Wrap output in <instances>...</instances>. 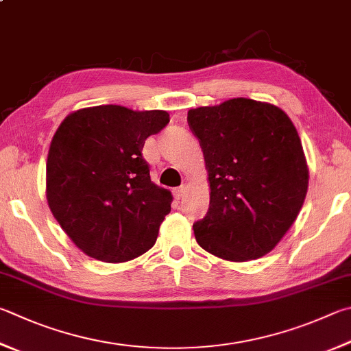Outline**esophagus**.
I'll use <instances>...</instances> for the list:
<instances>
[{
	"mask_svg": "<svg viewBox=\"0 0 351 351\" xmlns=\"http://www.w3.org/2000/svg\"><path fill=\"white\" fill-rule=\"evenodd\" d=\"M184 193H186V189H184V187H178V189L173 190V196L176 197V199H181Z\"/></svg>",
	"mask_w": 351,
	"mask_h": 351,
	"instance_id": "obj_1",
	"label": "esophagus"
}]
</instances>
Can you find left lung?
<instances>
[{
    "label": "left lung",
    "mask_w": 351,
    "mask_h": 351,
    "mask_svg": "<svg viewBox=\"0 0 351 351\" xmlns=\"http://www.w3.org/2000/svg\"><path fill=\"white\" fill-rule=\"evenodd\" d=\"M210 181V206L193 224L197 244L222 259H258L295 222L308 170L295 125L279 107L233 98L189 110Z\"/></svg>",
    "instance_id": "8db88e82"
}]
</instances>
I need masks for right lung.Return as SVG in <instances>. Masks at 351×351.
Returning a JSON list of instances; mask_svg holds the SVG:
<instances>
[{"label": "right lung", "mask_w": 351, "mask_h": 351, "mask_svg": "<svg viewBox=\"0 0 351 351\" xmlns=\"http://www.w3.org/2000/svg\"><path fill=\"white\" fill-rule=\"evenodd\" d=\"M169 121L164 110L110 104L70 113L56 130L47 156V202L88 256L124 263L154 247L171 195L152 182L143 147Z\"/></svg>", "instance_id": "add662e5"}]
</instances>
